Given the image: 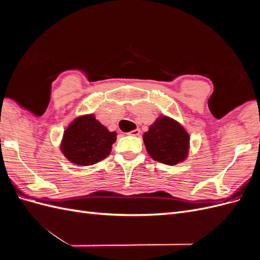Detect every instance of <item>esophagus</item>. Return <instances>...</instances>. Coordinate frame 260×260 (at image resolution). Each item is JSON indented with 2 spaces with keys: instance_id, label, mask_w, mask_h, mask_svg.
<instances>
[{
  "instance_id": "obj_1",
  "label": "esophagus",
  "mask_w": 260,
  "mask_h": 260,
  "mask_svg": "<svg viewBox=\"0 0 260 260\" xmlns=\"http://www.w3.org/2000/svg\"><path fill=\"white\" fill-rule=\"evenodd\" d=\"M130 133L132 136H139L141 133V130L140 129H135V130H132Z\"/></svg>"
}]
</instances>
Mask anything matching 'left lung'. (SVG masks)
<instances>
[{
  "instance_id": "obj_1",
  "label": "left lung",
  "mask_w": 260,
  "mask_h": 260,
  "mask_svg": "<svg viewBox=\"0 0 260 260\" xmlns=\"http://www.w3.org/2000/svg\"><path fill=\"white\" fill-rule=\"evenodd\" d=\"M143 140L154 160L174 166L185 159L190 138L178 122L162 116L144 133Z\"/></svg>"
}]
</instances>
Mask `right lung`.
<instances>
[{
  "label": "right lung",
  "mask_w": 260,
  "mask_h": 260,
  "mask_svg": "<svg viewBox=\"0 0 260 260\" xmlns=\"http://www.w3.org/2000/svg\"><path fill=\"white\" fill-rule=\"evenodd\" d=\"M116 136V132L108 131L93 115H86L77 118L66 129L61 151L72 162L89 166L111 154Z\"/></svg>",
  "instance_id": "right-lung-1"
}]
</instances>
